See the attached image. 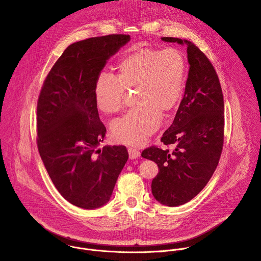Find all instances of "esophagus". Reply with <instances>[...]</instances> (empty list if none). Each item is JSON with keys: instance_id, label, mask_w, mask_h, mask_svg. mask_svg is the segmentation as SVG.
I'll return each mask as SVG.
<instances>
[{"instance_id": "34e87169", "label": "esophagus", "mask_w": 261, "mask_h": 261, "mask_svg": "<svg viewBox=\"0 0 261 261\" xmlns=\"http://www.w3.org/2000/svg\"><path fill=\"white\" fill-rule=\"evenodd\" d=\"M128 153H129V158L130 159H136V158L140 157V152L138 150H136V148L129 147L128 148Z\"/></svg>"}]
</instances>
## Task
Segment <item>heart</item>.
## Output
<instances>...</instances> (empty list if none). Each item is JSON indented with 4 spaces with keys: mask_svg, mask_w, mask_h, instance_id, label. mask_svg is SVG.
Masks as SVG:
<instances>
[{
    "mask_svg": "<svg viewBox=\"0 0 261 261\" xmlns=\"http://www.w3.org/2000/svg\"><path fill=\"white\" fill-rule=\"evenodd\" d=\"M187 61L175 47H142L128 51L117 66L116 76L100 73L94 84V99L99 111L117 114L122 109L126 90H136L137 107L111 124L116 141L142 145L159 128L166 116L179 104L185 87Z\"/></svg>",
    "mask_w": 261,
    "mask_h": 261,
    "instance_id": "1",
    "label": "heart"
}]
</instances>
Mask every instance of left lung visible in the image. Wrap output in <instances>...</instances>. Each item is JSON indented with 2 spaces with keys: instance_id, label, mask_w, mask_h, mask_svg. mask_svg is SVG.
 Wrapping results in <instances>:
<instances>
[{
  "instance_id": "8db88e82",
  "label": "left lung",
  "mask_w": 261,
  "mask_h": 261,
  "mask_svg": "<svg viewBox=\"0 0 261 261\" xmlns=\"http://www.w3.org/2000/svg\"><path fill=\"white\" fill-rule=\"evenodd\" d=\"M161 39L187 45L189 73L175 118L161 137L173 150L151 146L141 157L158 165L152 180L156 200L177 206L194 198L218 166L224 142V101L214 66L194 43L173 37Z\"/></svg>"
}]
</instances>
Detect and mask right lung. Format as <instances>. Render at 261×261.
Wrapping results in <instances>:
<instances>
[{"mask_svg": "<svg viewBox=\"0 0 261 261\" xmlns=\"http://www.w3.org/2000/svg\"><path fill=\"white\" fill-rule=\"evenodd\" d=\"M129 35L93 37L69 45L50 69L37 103V145L60 194L73 205L97 208L110 199L128 160L124 145L97 146L106 128L94 84Z\"/></svg>", "mask_w": 261, "mask_h": 261, "instance_id": "right-lung-1", "label": "right lung"}]
</instances>
